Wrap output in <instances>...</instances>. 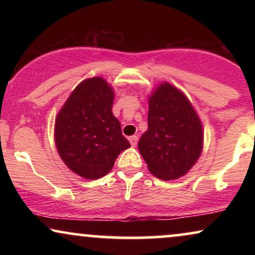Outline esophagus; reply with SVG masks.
<instances>
[{"mask_svg":"<svg viewBox=\"0 0 255 255\" xmlns=\"http://www.w3.org/2000/svg\"><path fill=\"white\" fill-rule=\"evenodd\" d=\"M128 140H130V144L132 146H135V145H137V142H138V137H137V135H132V137L128 138Z\"/></svg>","mask_w":255,"mask_h":255,"instance_id":"1","label":"esophagus"}]
</instances>
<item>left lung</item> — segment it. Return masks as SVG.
<instances>
[{
	"label": "left lung",
	"instance_id": "obj_1",
	"mask_svg": "<svg viewBox=\"0 0 255 255\" xmlns=\"http://www.w3.org/2000/svg\"><path fill=\"white\" fill-rule=\"evenodd\" d=\"M148 128L138 142L148 170L161 180L186 175L203 148L201 120L186 95L168 82L148 97Z\"/></svg>",
	"mask_w": 255,
	"mask_h": 255
}]
</instances>
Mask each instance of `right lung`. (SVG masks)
Instances as JSON below:
<instances>
[{
    "label": "right lung",
    "instance_id": "add662e5",
    "mask_svg": "<svg viewBox=\"0 0 255 255\" xmlns=\"http://www.w3.org/2000/svg\"><path fill=\"white\" fill-rule=\"evenodd\" d=\"M114 97L113 87L104 79L83 80L55 118L59 155L72 172L85 179L107 175L120 153L131 146L111 110Z\"/></svg>",
    "mask_w": 255,
    "mask_h": 255
}]
</instances>
